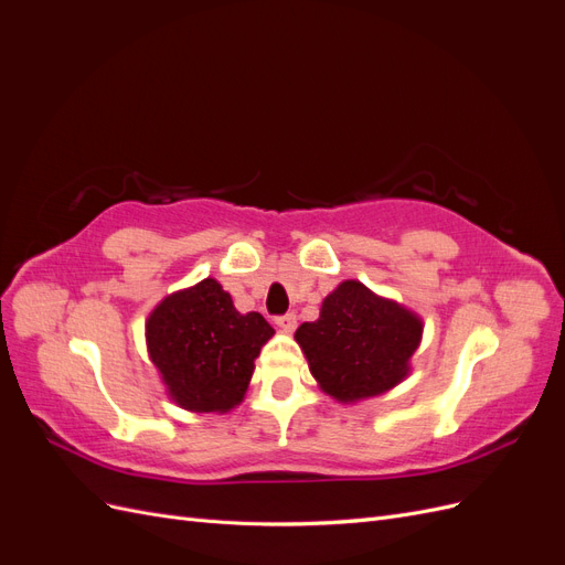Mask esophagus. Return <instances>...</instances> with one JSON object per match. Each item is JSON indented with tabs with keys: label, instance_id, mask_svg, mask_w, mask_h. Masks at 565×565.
Wrapping results in <instances>:
<instances>
[{
	"label": "esophagus",
	"instance_id": "34e87169",
	"mask_svg": "<svg viewBox=\"0 0 565 565\" xmlns=\"http://www.w3.org/2000/svg\"><path fill=\"white\" fill-rule=\"evenodd\" d=\"M276 324H278V328H280L282 332L292 334V332L297 330V316H295V313H285V316L276 318Z\"/></svg>",
	"mask_w": 565,
	"mask_h": 565
}]
</instances>
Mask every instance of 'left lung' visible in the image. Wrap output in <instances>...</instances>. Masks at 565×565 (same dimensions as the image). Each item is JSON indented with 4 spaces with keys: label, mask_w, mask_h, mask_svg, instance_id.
Here are the masks:
<instances>
[{
    "label": "left lung",
    "mask_w": 565,
    "mask_h": 565,
    "mask_svg": "<svg viewBox=\"0 0 565 565\" xmlns=\"http://www.w3.org/2000/svg\"><path fill=\"white\" fill-rule=\"evenodd\" d=\"M422 318L358 280L322 299L320 318L295 332L318 386L339 403H358L398 386L419 349Z\"/></svg>",
    "instance_id": "8db88e82"
}]
</instances>
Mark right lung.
I'll use <instances>...</instances> for the list:
<instances>
[{
	"instance_id": "1",
	"label": "right lung",
	"mask_w": 565,
	"mask_h": 565,
	"mask_svg": "<svg viewBox=\"0 0 565 565\" xmlns=\"http://www.w3.org/2000/svg\"><path fill=\"white\" fill-rule=\"evenodd\" d=\"M276 334L262 313H241L214 278L164 297L146 320V344L167 396L188 413L243 403L256 355Z\"/></svg>"
}]
</instances>
